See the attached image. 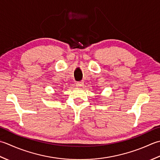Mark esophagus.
<instances>
[{
  "instance_id": "obj_1",
  "label": "esophagus",
  "mask_w": 160,
  "mask_h": 160,
  "mask_svg": "<svg viewBox=\"0 0 160 160\" xmlns=\"http://www.w3.org/2000/svg\"><path fill=\"white\" fill-rule=\"evenodd\" d=\"M83 85H84L83 82H77L76 83V86L77 88H81L82 86H83Z\"/></svg>"
}]
</instances>
